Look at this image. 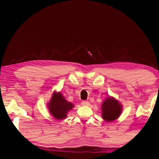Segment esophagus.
<instances>
[{
  "label": "esophagus",
  "mask_w": 159,
  "mask_h": 159,
  "mask_svg": "<svg viewBox=\"0 0 159 159\" xmlns=\"http://www.w3.org/2000/svg\"><path fill=\"white\" fill-rule=\"evenodd\" d=\"M81 104H82L83 106H85V107H88V106H89V104H90L88 101H83Z\"/></svg>",
  "instance_id": "1"
}]
</instances>
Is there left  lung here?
Instances as JSON below:
<instances>
[{
    "label": "left lung",
    "instance_id": "obj_1",
    "mask_svg": "<svg viewBox=\"0 0 159 159\" xmlns=\"http://www.w3.org/2000/svg\"><path fill=\"white\" fill-rule=\"evenodd\" d=\"M122 109L120 102L112 96H108L101 105L102 119L109 122L116 120L122 113Z\"/></svg>",
    "mask_w": 159,
    "mask_h": 159
}]
</instances>
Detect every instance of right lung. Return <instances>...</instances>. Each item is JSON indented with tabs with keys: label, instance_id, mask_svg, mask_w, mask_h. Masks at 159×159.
Listing matches in <instances>:
<instances>
[{
	"label": "right lung",
	"instance_id": "1",
	"mask_svg": "<svg viewBox=\"0 0 159 159\" xmlns=\"http://www.w3.org/2000/svg\"><path fill=\"white\" fill-rule=\"evenodd\" d=\"M73 103L66 100L60 92L55 91L52 93L51 98L47 103V107L50 114L57 120L66 119L69 111L73 109Z\"/></svg>",
	"mask_w": 159,
	"mask_h": 159
}]
</instances>
